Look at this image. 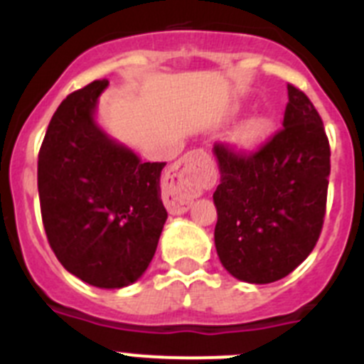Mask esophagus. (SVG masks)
Masks as SVG:
<instances>
[{
    "label": "esophagus",
    "instance_id": "1",
    "mask_svg": "<svg viewBox=\"0 0 364 364\" xmlns=\"http://www.w3.org/2000/svg\"><path fill=\"white\" fill-rule=\"evenodd\" d=\"M211 167L210 154L202 149L189 151L171 167V184L164 193V204L171 215H182L191 208V198L186 197L184 189L198 186L202 176Z\"/></svg>",
    "mask_w": 364,
    "mask_h": 364
}]
</instances>
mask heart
<instances>
[{
  "instance_id": "1",
  "label": "heart",
  "mask_w": 364,
  "mask_h": 364,
  "mask_svg": "<svg viewBox=\"0 0 364 364\" xmlns=\"http://www.w3.org/2000/svg\"><path fill=\"white\" fill-rule=\"evenodd\" d=\"M269 131V124L264 118H252L246 122L242 129H240V142L247 147H253L260 144L266 138Z\"/></svg>"
}]
</instances>
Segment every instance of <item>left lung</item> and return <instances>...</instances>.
I'll list each match as a JSON object with an SVG mask.
<instances>
[{
	"instance_id": "8db88e82",
	"label": "left lung",
	"mask_w": 364,
	"mask_h": 364,
	"mask_svg": "<svg viewBox=\"0 0 364 364\" xmlns=\"http://www.w3.org/2000/svg\"><path fill=\"white\" fill-rule=\"evenodd\" d=\"M220 184L215 246L235 279L286 277L319 240L326 213L330 144L319 112L288 83L282 129L253 153L215 144Z\"/></svg>"
}]
</instances>
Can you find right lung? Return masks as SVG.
I'll list each match as a JSON object with an SVG mask.
<instances>
[{"label": "right lung", "instance_id": "1", "mask_svg": "<svg viewBox=\"0 0 364 364\" xmlns=\"http://www.w3.org/2000/svg\"><path fill=\"white\" fill-rule=\"evenodd\" d=\"M107 80L70 92L50 118L38 154L41 220L69 273L98 288L138 281L159 246L167 211L166 162H142L95 122Z\"/></svg>", "mask_w": 364, "mask_h": 364}]
</instances>
